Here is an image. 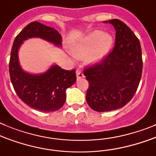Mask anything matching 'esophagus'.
Here are the masks:
<instances>
[{
    "mask_svg": "<svg viewBox=\"0 0 156 156\" xmlns=\"http://www.w3.org/2000/svg\"><path fill=\"white\" fill-rule=\"evenodd\" d=\"M76 76H77V78H82V77H84V75H83V72H81L80 69H77Z\"/></svg>",
    "mask_w": 156,
    "mask_h": 156,
    "instance_id": "1",
    "label": "esophagus"
}]
</instances>
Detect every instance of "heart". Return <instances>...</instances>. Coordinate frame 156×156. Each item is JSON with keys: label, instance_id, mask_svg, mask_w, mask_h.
<instances>
[{"label": "heart", "instance_id": "b5f03b06", "mask_svg": "<svg viewBox=\"0 0 156 156\" xmlns=\"http://www.w3.org/2000/svg\"><path fill=\"white\" fill-rule=\"evenodd\" d=\"M112 44V39L109 34L102 31H93L86 37L82 42L74 49V54L78 57H85L90 53V62H98L107 54Z\"/></svg>", "mask_w": 156, "mask_h": 156}]
</instances>
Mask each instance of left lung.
Listing matches in <instances>:
<instances>
[{"label": "left lung", "mask_w": 156, "mask_h": 156, "mask_svg": "<svg viewBox=\"0 0 156 156\" xmlns=\"http://www.w3.org/2000/svg\"><path fill=\"white\" fill-rule=\"evenodd\" d=\"M105 23L115 27V47L101 60L83 69L89 83L87 102L97 112L112 111L126 105L137 90L142 72V49L133 30L118 19Z\"/></svg>", "instance_id": "8db88e82"}]
</instances>
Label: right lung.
Listing matches in <instances>:
<instances>
[{"label": "right lung", "instance_id": "1", "mask_svg": "<svg viewBox=\"0 0 156 156\" xmlns=\"http://www.w3.org/2000/svg\"><path fill=\"white\" fill-rule=\"evenodd\" d=\"M41 37L55 45L61 46L62 38L57 30L39 22H31L15 37L10 52L9 73L18 97L30 107L40 112H50L60 109L66 101V90L76 80V69L66 70L54 65L45 73L31 75L20 68L17 52L23 41Z\"/></svg>", "mask_w": 156, "mask_h": 156}]
</instances>
